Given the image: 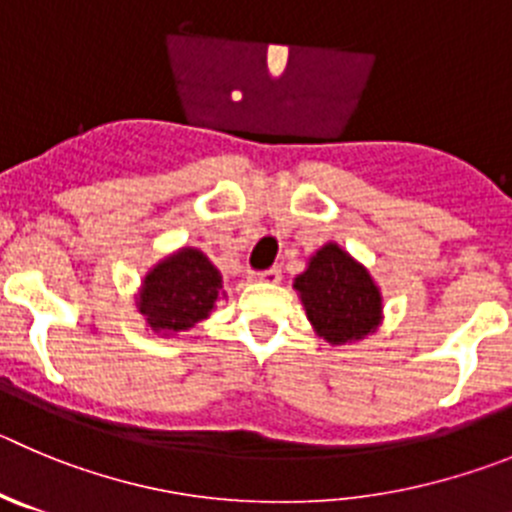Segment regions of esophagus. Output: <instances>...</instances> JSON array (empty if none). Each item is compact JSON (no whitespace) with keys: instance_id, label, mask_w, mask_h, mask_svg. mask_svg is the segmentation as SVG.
Returning a JSON list of instances; mask_svg holds the SVG:
<instances>
[{"instance_id":"obj_1","label":"esophagus","mask_w":512,"mask_h":512,"mask_svg":"<svg viewBox=\"0 0 512 512\" xmlns=\"http://www.w3.org/2000/svg\"><path fill=\"white\" fill-rule=\"evenodd\" d=\"M253 281H264V284H279L281 281V269H266V271H259V274H251Z\"/></svg>"}]
</instances>
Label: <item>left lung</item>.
<instances>
[{
  "label": "left lung",
  "mask_w": 512,
  "mask_h": 512,
  "mask_svg": "<svg viewBox=\"0 0 512 512\" xmlns=\"http://www.w3.org/2000/svg\"><path fill=\"white\" fill-rule=\"evenodd\" d=\"M312 330L330 345L365 340L383 322V297L370 271L337 243L309 256L294 279Z\"/></svg>",
  "instance_id": "1"
}]
</instances>
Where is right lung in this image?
Masks as SVG:
<instances>
[{"label":"right lung","instance_id":"right-lung-1","mask_svg":"<svg viewBox=\"0 0 512 512\" xmlns=\"http://www.w3.org/2000/svg\"><path fill=\"white\" fill-rule=\"evenodd\" d=\"M225 299L223 276L200 248L182 246L144 274L137 309L157 335H177L208 320Z\"/></svg>","mask_w":512,"mask_h":512}]
</instances>
